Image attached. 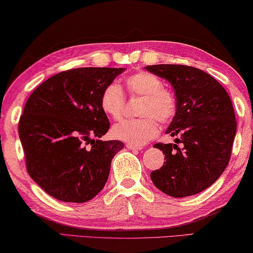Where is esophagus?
<instances>
[{"label":"esophagus","instance_id":"esophagus-1","mask_svg":"<svg viewBox=\"0 0 253 253\" xmlns=\"http://www.w3.org/2000/svg\"><path fill=\"white\" fill-rule=\"evenodd\" d=\"M126 148L131 150V151H139V150H142L141 146H137V145H134V144H129V143H127Z\"/></svg>","mask_w":253,"mask_h":253}]
</instances>
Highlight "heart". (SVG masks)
I'll use <instances>...</instances> for the list:
<instances>
[{"mask_svg":"<svg viewBox=\"0 0 253 253\" xmlns=\"http://www.w3.org/2000/svg\"><path fill=\"white\" fill-rule=\"evenodd\" d=\"M127 88L133 95L144 97L139 114L143 118L123 120L112 127L115 138L142 146L159 134L158 120L167 123L174 118L177 100L171 90L164 87V82L156 75L141 71L131 75L126 81ZM101 109L112 119H120L125 108V96L118 84L111 83L101 94Z\"/></svg>","mask_w":253,"mask_h":253,"instance_id":"heart-1","label":"heart"}]
</instances>
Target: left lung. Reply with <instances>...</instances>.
Returning <instances> with one entry per match:
<instances>
[{"label": "left lung", "instance_id": "1", "mask_svg": "<svg viewBox=\"0 0 253 253\" xmlns=\"http://www.w3.org/2000/svg\"><path fill=\"white\" fill-rule=\"evenodd\" d=\"M145 69L174 88L177 111L166 134L179 137L175 144H154L166 163L151 172V179L170 197L198 194L219 178L231 158L236 134L232 101L216 79L198 68L153 65Z\"/></svg>", "mask_w": 253, "mask_h": 253}]
</instances>
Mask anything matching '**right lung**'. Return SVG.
<instances>
[{"instance_id": "1", "label": "right lung", "mask_w": 253, "mask_h": 253, "mask_svg": "<svg viewBox=\"0 0 253 253\" xmlns=\"http://www.w3.org/2000/svg\"><path fill=\"white\" fill-rule=\"evenodd\" d=\"M124 71L77 68L50 77L30 94L19 137L29 176L51 197L83 203L104 187L124 143L100 139L110 127L100 100L105 86Z\"/></svg>"}]
</instances>
